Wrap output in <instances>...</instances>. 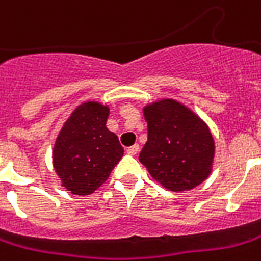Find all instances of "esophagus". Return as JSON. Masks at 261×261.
I'll list each match as a JSON object with an SVG mask.
<instances>
[{
	"mask_svg": "<svg viewBox=\"0 0 261 261\" xmlns=\"http://www.w3.org/2000/svg\"><path fill=\"white\" fill-rule=\"evenodd\" d=\"M139 150V145L138 144H135L133 145V146H130V148H127V153L128 154H131V156H134V154H137Z\"/></svg>",
	"mask_w": 261,
	"mask_h": 261,
	"instance_id": "esophagus-1",
	"label": "esophagus"
}]
</instances>
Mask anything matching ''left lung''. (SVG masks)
Returning <instances> with one entry per match:
<instances>
[{"label":"left lung","mask_w":261,"mask_h":261,"mask_svg":"<svg viewBox=\"0 0 261 261\" xmlns=\"http://www.w3.org/2000/svg\"><path fill=\"white\" fill-rule=\"evenodd\" d=\"M148 141L139 153L157 184L175 193L201 185L212 172L215 139L210 126L188 105L162 98L145 105Z\"/></svg>","instance_id":"left-lung-1"}]
</instances>
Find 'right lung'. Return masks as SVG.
Returning a JSON list of instances; mask_svg holds the SVG:
<instances>
[{"instance_id": "right-lung-1", "label": "right lung", "mask_w": 261, "mask_h": 261, "mask_svg": "<svg viewBox=\"0 0 261 261\" xmlns=\"http://www.w3.org/2000/svg\"><path fill=\"white\" fill-rule=\"evenodd\" d=\"M109 107L85 101L61 127L51 150L53 168L61 188L89 196L109 178L124 154L117 135L108 130Z\"/></svg>"}]
</instances>
